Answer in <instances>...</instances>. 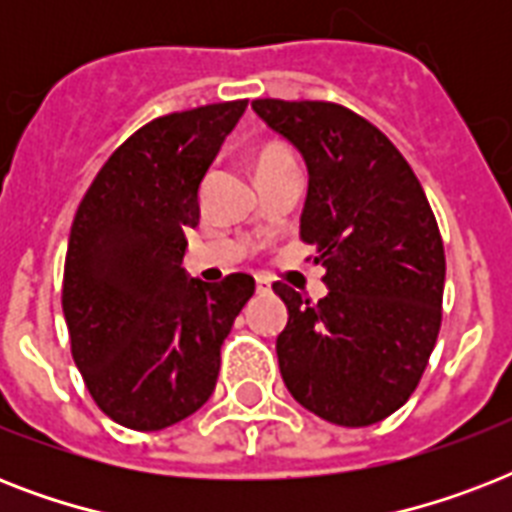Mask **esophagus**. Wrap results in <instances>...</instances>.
I'll return each mask as SVG.
<instances>
[{"label":"esophagus","instance_id":"1","mask_svg":"<svg viewBox=\"0 0 512 512\" xmlns=\"http://www.w3.org/2000/svg\"><path fill=\"white\" fill-rule=\"evenodd\" d=\"M257 295H268V292H271V284H268V281L265 279H257Z\"/></svg>","mask_w":512,"mask_h":512}]
</instances>
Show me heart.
<instances>
[{"instance_id":"obj_1","label":"heart","mask_w":512,"mask_h":512,"mask_svg":"<svg viewBox=\"0 0 512 512\" xmlns=\"http://www.w3.org/2000/svg\"><path fill=\"white\" fill-rule=\"evenodd\" d=\"M284 164H295V156L279 140H268V143H263L252 154V167H255L257 175L276 170V167H284Z\"/></svg>"}]
</instances>
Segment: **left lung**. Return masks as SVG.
I'll return each instance as SVG.
<instances>
[{
	"label": "left lung",
	"mask_w": 512,
	"mask_h": 512,
	"mask_svg": "<svg viewBox=\"0 0 512 512\" xmlns=\"http://www.w3.org/2000/svg\"><path fill=\"white\" fill-rule=\"evenodd\" d=\"M308 164L300 239L329 295L273 292L289 321L276 340L284 385L321 420L364 428L404 406L441 329L446 257L420 180L393 143L329 100H252Z\"/></svg>",
	"instance_id": "1"
}]
</instances>
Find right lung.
I'll use <instances>...</instances> for the list:
<instances>
[{"instance_id":"1","label":"right lung","mask_w":512,"mask_h":512,"mask_svg":"<svg viewBox=\"0 0 512 512\" xmlns=\"http://www.w3.org/2000/svg\"><path fill=\"white\" fill-rule=\"evenodd\" d=\"M247 100L159 116L132 132L84 193L68 236L63 316L95 404L132 430H162L207 404L220 345L247 300L249 273L185 279V231L199 185Z\"/></svg>"}]
</instances>
